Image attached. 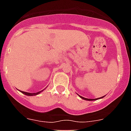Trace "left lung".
I'll return each mask as SVG.
<instances>
[{
    "instance_id": "left-lung-1",
    "label": "left lung",
    "mask_w": 131,
    "mask_h": 131,
    "mask_svg": "<svg viewBox=\"0 0 131 131\" xmlns=\"http://www.w3.org/2000/svg\"><path fill=\"white\" fill-rule=\"evenodd\" d=\"M81 98V99H84V100H86V101H96V100H98V99H102V98H103L104 96H102V97H101L99 99V98H98V99H86V98H84V97H82V96H79Z\"/></svg>"
}]
</instances>
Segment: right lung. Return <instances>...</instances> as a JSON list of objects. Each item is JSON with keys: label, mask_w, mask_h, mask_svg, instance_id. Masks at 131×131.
Wrapping results in <instances>:
<instances>
[{"label": "right lung", "mask_w": 131, "mask_h": 131, "mask_svg": "<svg viewBox=\"0 0 131 131\" xmlns=\"http://www.w3.org/2000/svg\"><path fill=\"white\" fill-rule=\"evenodd\" d=\"M42 91H43V90L41 91H39L38 93H26V92H24V91H20L22 93H23L25 95H27V96H35V95H37V94H40L41 93Z\"/></svg>", "instance_id": "obj_1"}]
</instances>
